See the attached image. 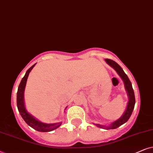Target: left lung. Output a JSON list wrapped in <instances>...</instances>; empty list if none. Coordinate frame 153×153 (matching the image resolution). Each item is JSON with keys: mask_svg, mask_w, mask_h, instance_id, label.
<instances>
[{"mask_svg": "<svg viewBox=\"0 0 153 153\" xmlns=\"http://www.w3.org/2000/svg\"><path fill=\"white\" fill-rule=\"evenodd\" d=\"M105 61L110 66L112 67V68L117 72V74L119 75V76L120 77L122 80H123L124 85H125V90L127 93L128 99H129L127 103V108H126L125 111L124 112L123 115H122L119 119L117 120L114 121L113 123H112L111 125H99V124H94L97 127L101 128V129H113L119 127L120 126L123 125V124L127 123L128 120L129 119L130 116L131 115V113L134 108V105H135V96H134V89L132 88L131 83L130 82L127 75H126V73L125 72H124L123 69L121 68V66L118 64H117L115 62H114L113 60L108 59H105Z\"/></svg>", "mask_w": 153, "mask_h": 153, "instance_id": "8db88e82", "label": "left lung"}]
</instances>
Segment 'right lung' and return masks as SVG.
I'll list each match as a JSON object with an SVG mask.
<instances>
[{"label":"right lung","instance_id":"right-lung-1","mask_svg":"<svg viewBox=\"0 0 153 153\" xmlns=\"http://www.w3.org/2000/svg\"><path fill=\"white\" fill-rule=\"evenodd\" d=\"M35 64L34 65L30 67V68H28L27 71L26 72L25 75L24 76V78H22L21 80V82L19 85L17 94V105L18 108V111H19L20 115L24 119V120L26 122V124L28 125H29L30 127H32L33 129L37 130L38 131L40 132H48V131H52L53 130L57 129L58 127H59L62 125V123H52V124H47L42 123L36 119V117H34L33 116L28 113L26 111L25 104H24V89H25L26 81H27V78L29 75V73L31 71V70L35 66ZM67 108V107H66Z\"/></svg>","mask_w":153,"mask_h":153}]
</instances>
